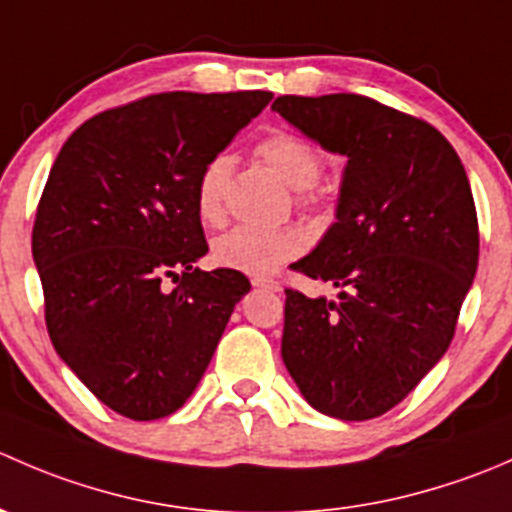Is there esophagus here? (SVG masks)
I'll return each mask as SVG.
<instances>
[{
  "mask_svg": "<svg viewBox=\"0 0 512 512\" xmlns=\"http://www.w3.org/2000/svg\"><path fill=\"white\" fill-rule=\"evenodd\" d=\"M252 285L260 287V289H270V292H280L282 285L277 280H272V277H255L252 280Z\"/></svg>",
  "mask_w": 512,
  "mask_h": 512,
  "instance_id": "34e87169",
  "label": "esophagus"
}]
</instances>
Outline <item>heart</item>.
<instances>
[{
    "label": "heart",
    "mask_w": 512,
    "mask_h": 512,
    "mask_svg": "<svg viewBox=\"0 0 512 512\" xmlns=\"http://www.w3.org/2000/svg\"><path fill=\"white\" fill-rule=\"evenodd\" d=\"M257 156L292 190H307L304 200H314L312 188L322 178L324 158L307 138L297 133L277 131L257 143ZM232 163L227 156H215L203 165L195 183V210L205 225H220L225 220V188ZM304 247L302 232L294 227L260 230V227H235L218 237L213 257L227 270L247 275H270L289 257L299 255Z\"/></svg>",
    "instance_id": "heart-1"
}]
</instances>
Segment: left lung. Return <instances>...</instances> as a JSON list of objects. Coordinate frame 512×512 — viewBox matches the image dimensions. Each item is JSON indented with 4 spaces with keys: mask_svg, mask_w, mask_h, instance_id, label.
Masks as SVG:
<instances>
[{
    "mask_svg": "<svg viewBox=\"0 0 512 512\" xmlns=\"http://www.w3.org/2000/svg\"><path fill=\"white\" fill-rule=\"evenodd\" d=\"M297 131L347 158L332 223L294 270L339 289H285L282 361L312 409L366 421L441 361L478 267L471 183L421 118L359 94L280 96Z\"/></svg>",
    "mask_w": 512,
    "mask_h": 512,
    "instance_id": "8db88e82",
    "label": "left lung"
}]
</instances>
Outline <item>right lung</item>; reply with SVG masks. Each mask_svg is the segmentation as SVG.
Wrapping results in <instances>:
<instances>
[{
	"label": "right lung",
	"mask_w": 512,
	"mask_h": 512,
	"mask_svg": "<svg viewBox=\"0 0 512 512\" xmlns=\"http://www.w3.org/2000/svg\"><path fill=\"white\" fill-rule=\"evenodd\" d=\"M270 101V91L146 96L89 118L51 165L32 232L46 329L116 414L178 411L250 292L237 270L195 267L208 252L195 183Z\"/></svg>",
	"instance_id": "1"
}]
</instances>
